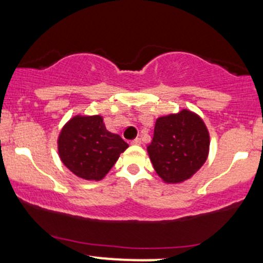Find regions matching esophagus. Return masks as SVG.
Listing matches in <instances>:
<instances>
[{
    "label": "esophagus",
    "instance_id": "obj_1",
    "mask_svg": "<svg viewBox=\"0 0 263 263\" xmlns=\"http://www.w3.org/2000/svg\"><path fill=\"white\" fill-rule=\"evenodd\" d=\"M131 144H134V146H140L141 140H140V138H135L134 141H131Z\"/></svg>",
    "mask_w": 263,
    "mask_h": 263
}]
</instances>
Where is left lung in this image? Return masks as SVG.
Returning a JSON list of instances; mask_svg holds the SVG:
<instances>
[{
	"label": "left lung",
	"instance_id": "1",
	"mask_svg": "<svg viewBox=\"0 0 263 263\" xmlns=\"http://www.w3.org/2000/svg\"><path fill=\"white\" fill-rule=\"evenodd\" d=\"M210 135L200 116L188 108L158 117L147 146L156 173L167 184L188 180L206 162Z\"/></svg>",
	"mask_w": 263,
	"mask_h": 263
}]
</instances>
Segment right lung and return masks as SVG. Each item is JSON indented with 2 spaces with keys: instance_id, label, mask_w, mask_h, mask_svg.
I'll return each instance as SVG.
<instances>
[{
  "instance_id": "obj_1",
  "label": "right lung",
  "mask_w": 263,
  "mask_h": 263,
  "mask_svg": "<svg viewBox=\"0 0 263 263\" xmlns=\"http://www.w3.org/2000/svg\"><path fill=\"white\" fill-rule=\"evenodd\" d=\"M58 155L71 173L85 180H101L128 144L107 131L101 115H75L58 136Z\"/></svg>"
}]
</instances>
